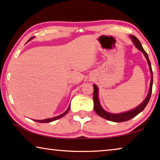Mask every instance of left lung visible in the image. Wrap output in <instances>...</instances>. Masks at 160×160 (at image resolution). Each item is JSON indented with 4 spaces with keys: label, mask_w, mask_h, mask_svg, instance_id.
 <instances>
[{
    "label": "left lung",
    "mask_w": 160,
    "mask_h": 160,
    "mask_svg": "<svg viewBox=\"0 0 160 160\" xmlns=\"http://www.w3.org/2000/svg\"><path fill=\"white\" fill-rule=\"evenodd\" d=\"M131 38L132 39V41L133 42L134 45L136 48H138V50H141L144 55L146 58L147 60L148 64H149V69H150V73L152 74V78H151V82H150V87L149 90V93H148L147 97H146L144 100L142 102V104H140L138 106L137 108L133 109L130 111H128V112H122V113H118V114H115V113H110L108 112L107 111H105L104 109L102 108V106L99 103V98H98V87H97V85L94 84V94H93V100H94V111H95L96 113L99 116L103 118L106 120H110V121L116 122H125L127 121V120H129L133 118L135 116H136L138 114H139L141 112H142L143 109L146 108V106L147 105L148 102H149L150 97L152 95V84H153V73H152V69L151 66V63H150V61L149 59V57H148L147 53L143 50L142 48V44H141L140 41L138 40L137 38H136L135 36L130 35Z\"/></svg>",
    "instance_id": "8db88e82"
}]
</instances>
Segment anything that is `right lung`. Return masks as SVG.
I'll return each mask as SVG.
<instances>
[{"instance_id": "obj_1", "label": "right lung", "mask_w": 160, "mask_h": 160, "mask_svg": "<svg viewBox=\"0 0 160 160\" xmlns=\"http://www.w3.org/2000/svg\"><path fill=\"white\" fill-rule=\"evenodd\" d=\"M69 110H70V105L68 106V109H67L66 111L65 112H63V114L60 115H58V116H56V117H54V118H47V119H45V120H34V121L36 122H52V121H54V120H58L59 118H61L63 117L64 115H66L67 113H68V112L69 111Z\"/></svg>"}]
</instances>
